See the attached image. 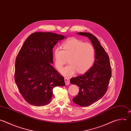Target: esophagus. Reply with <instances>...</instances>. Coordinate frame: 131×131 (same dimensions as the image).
<instances>
[{"instance_id": "obj_1", "label": "esophagus", "mask_w": 131, "mask_h": 131, "mask_svg": "<svg viewBox=\"0 0 131 131\" xmlns=\"http://www.w3.org/2000/svg\"><path fill=\"white\" fill-rule=\"evenodd\" d=\"M64 81H65V84L66 85H69V83H70V81H69V79L67 78H64Z\"/></svg>"}]
</instances>
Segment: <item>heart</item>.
Here are the masks:
<instances>
[{
  "instance_id": "obj_1",
  "label": "heart",
  "mask_w": 131,
  "mask_h": 131,
  "mask_svg": "<svg viewBox=\"0 0 131 131\" xmlns=\"http://www.w3.org/2000/svg\"><path fill=\"white\" fill-rule=\"evenodd\" d=\"M63 49L56 48L53 52V59L56 67L61 70L68 59L69 64L61 70L65 76H71L77 71L83 73L93 65L95 60V50L90 43L75 38H71L63 44Z\"/></svg>"
}]
</instances>
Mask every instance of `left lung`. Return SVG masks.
Returning <instances> with one entry per match:
<instances>
[{
    "label": "left lung",
    "instance_id": "obj_1",
    "mask_svg": "<svg viewBox=\"0 0 131 131\" xmlns=\"http://www.w3.org/2000/svg\"><path fill=\"white\" fill-rule=\"evenodd\" d=\"M88 37L95 50V60L92 66L83 75L70 79V83L79 88L78 95L73 102L81 106H87L101 99L106 93L112 76L109 57L98 39L90 33L79 32Z\"/></svg>",
    "mask_w": 131,
    "mask_h": 131
}]
</instances>
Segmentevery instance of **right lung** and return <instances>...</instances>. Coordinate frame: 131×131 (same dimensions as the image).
I'll return each mask as SVG.
<instances>
[{"label":"right lung","instance_id":"right-lung-1","mask_svg":"<svg viewBox=\"0 0 131 131\" xmlns=\"http://www.w3.org/2000/svg\"><path fill=\"white\" fill-rule=\"evenodd\" d=\"M65 36L52 32H34L25 41L15 61V81L22 96L35 106L48 104L53 89L65 85L51 65L52 49Z\"/></svg>","mask_w":131,"mask_h":131}]
</instances>
